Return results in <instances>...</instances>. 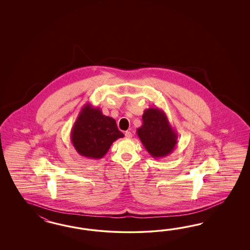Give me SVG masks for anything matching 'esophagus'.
Wrapping results in <instances>:
<instances>
[{
    "instance_id": "obj_1",
    "label": "esophagus",
    "mask_w": 250,
    "mask_h": 250,
    "mask_svg": "<svg viewBox=\"0 0 250 250\" xmlns=\"http://www.w3.org/2000/svg\"><path fill=\"white\" fill-rule=\"evenodd\" d=\"M125 136L126 138H131L132 137V133L130 132V131H126L125 133Z\"/></svg>"
}]
</instances>
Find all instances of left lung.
I'll list each match as a JSON object with an SVG mask.
<instances>
[{
  "label": "left lung",
  "instance_id": "1",
  "mask_svg": "<svg viewBox=\"0 0 250 250\" xmlns=\"http://www.w3.org/2000/svg\"><path fill=\"white\" fill-rule=\"evenodd\" d=\"M143 124L136 129L142 144L154 159L171 154L178 144V134L170 125L166 114L159 108L150 107L142 115Z\"/></svg>",
  "mask_w": 250,
  "mask_h": 250
}]
</instances>
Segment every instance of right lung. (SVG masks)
I'll return each mask as SVG.
<instances>
[{
    "label": "right lung",
    "mask_w": 250,
    "mask_h": 250,
    "mask_svg": "<svg viewBox=\"0 0 250 250\" xmlns=\"http://www.w3.org/2000/svg\"><path fill=\"white\" fill-rule=\"evenodd\" d=\"M124 136L114 118L103 114L100 108L91 104L83 107L70 132L76 151L92 159L104 158L114 141Z\"/></svg>",
    "instance_id": "obj_1"
}]
</instances>
